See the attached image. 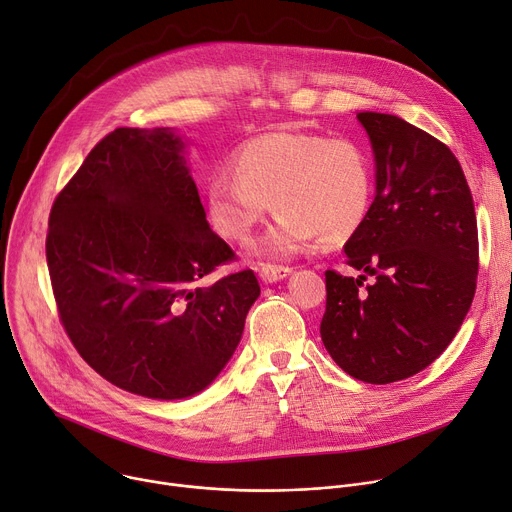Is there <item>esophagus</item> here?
I'll use <instances>...</instances> for the list:
<instances>
[{
	"label": "esophagus",
	"mask_w": 512,
	"mask_h": 512,
	"mask_svg": "<svg viewBox=\"0 0 512 512\" xmlns=\"http://www.w3.org/2000/svg\"><path fill=\"white\" fill-rule=\"evenodd\" d=\"M258 274H260V279L264 283H277V281L285 279L287 274H291V268L289 266H279V264H260Z\"/></svg>",
	"instance_id": "obj_1"
}]
</instances>
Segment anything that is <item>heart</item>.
Returning a JSON list of instances; mask_svg holds the SVG:
<instances>
[{"label":"heart","mask_w":512,"mask_h":512,"mask_svg":"<svg viewBox=\"0 0 512 512\" xmlns=\"http://www.w3.org/2000/svg\"><path fill=\"white\" fill-rule=\"evenodd\" d=\"M233 170H219L207 182L211 225L229 242H246L272 199L279 215L258 242L262 254H297L320 238L346 242L371 207L373 166L355 139L289 131L258 135L235 151Z\"/></svg>","instance_id":"heart-1"}]
</instances>
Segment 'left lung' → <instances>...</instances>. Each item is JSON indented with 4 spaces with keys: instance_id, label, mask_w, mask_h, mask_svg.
I'll use <instances>...</instances> for the list:
<instances>
[{
    "instance_id": "1",
    "label": "left lung",
    "mask_w": 512,
    "mask_h": 512,
    "mask_svg": "<svg viewBox=\"0 0 512 512\" xmlns=\"http://www.w3.org/2000/svg\"><path fill=\"white\" fill-rule=\"evenodd\" d=\"M377 166L375 201L344 246L359 279L326 270L320 334L336 365L365 383L437 361L476 295L474 199L453 151L400 116L359 112ZM376 281L365 286L366 274Z\"/></svg>"
}]
</instances>
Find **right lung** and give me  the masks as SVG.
Returning a JSON list of instances; mask_svg holds the SVG:
<instances>
[{"instance_id": "obj_1", "label": "right lung", "mask_w": 512, "mask_h": 512, "mask_svg": "<svg viewBox=\"0 0 512 512\" xmlns=\"http://www.w3.org/2000/svg\"><path fill=\"white\" fill-rule=\"evenodd\" d=\"M168 129H114L55 196L47 264L59 320L80 357L137 396L205 389L240 344L260 295L254 270L211 231Z\"/></svg>"}]
</instances>
